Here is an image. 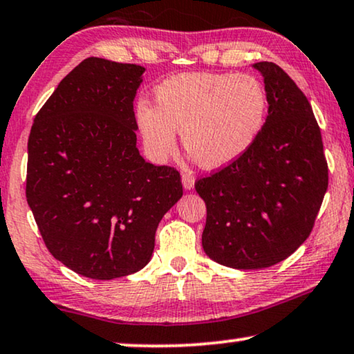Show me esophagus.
<instances>
[{
  "label": "esophagus",
  "mask_w": 354,
  "mask_h": 354,
  "mask_svg": "<svg viewBox=\"0 0 354 354\" xmlns=\"http://www.w3.org/2000/svg\"><path fill=\"white\" fill-rule=\"evenodd\" d=\"M181 183H183L184 191H192V189H194L195 181H194V178H192L191 175H189V173H183Z\"/></svg>",
  "instance_id": "esophagus-1"
}]
</instances>
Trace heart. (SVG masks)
<instances>
[{"mask_svg":"<svg viewBox=\"0 0 354 354\" xmlns=\"http://www.w3.org/2000/svg\"><path fill=\"white\" fill-rule=\"evenodd\" d=\"M154 97L156 106H136L147 152L167 159L181 131L187 156L208 170L239 160L259 138L268 115L266 87L250 75L183 73L163 81Z\"/></svg>","mask_w":354,"mask_h":354,"instance_id":"heart-1","label":"heart"}]
</instances>
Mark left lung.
Instances as JSON below:
<instances>
[{"label": "left lung", "instance_id": "left-lung-1", "mask_svg": "<svg viewBox=\"0 0 354 354\" xmlns=\"http://www.w3.org/2000/svg\"><path fill=\"white\" fill-rule=\"evenodd\" d=\"M252 68L268 97L262 133L239 160L195 183L207 205L203 251L239 270L291 256L308 239L328 191L323 140L307 97L275 63Z\"/></svg>", "mask_w": 354, "mask_h": 354}]
</instances>
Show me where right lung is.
Returning <instances> with one entry per match:
<instances>
[{
  "mask_svg": "<svg viewBox=\"0 0 354 354\" xmlns=\"http://www.w3.org/2000/svg\"><path fill=\"white\" fill-rule=\"evenodd\" d=\"M146 70L88 57L62 79L28 138L26 202L50 254L114 279L151 261L163 214L183 197L171 167L136 147L133 100Z\"/></svg>",
  "mask_w": 354,
  "mask_h": 354,
  "instance_id": "right-lung-1",
  "label": "right lung"
}]
</instances>
